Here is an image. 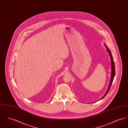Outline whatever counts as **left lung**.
<instances>
[{"label": "left lung", "instance_id": "8db88e82", "mask_svg": "<svg viewBox=\"0 0 128 128\" xmlns=\"http://www.w3.org/2000/svg\"><path fill=\"white\" fill-rule=\"evenodd\" d=\"M104 45H105V46H106V50H107L108 52L109 53V55H110V60H111V78H110V80L109 86H108V89H107V91L106 92V94H104V96H103L102 98H101L100 99H99V100H98L97 101H99V100H101V99L103 98H104V97L106 96L107 94L108 93V91H110V87H111V86L112 84V82H113V80H114V77H115V64H114V60H113V56H112L111 53V52H110V50L109 49V48H107V46H106V44H104Z\"/></svg>", "mask_w": 128, "mask_h": 128}]
</instances>
